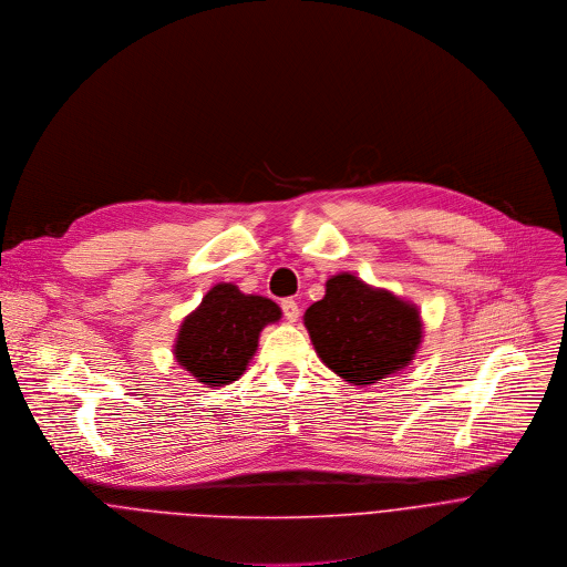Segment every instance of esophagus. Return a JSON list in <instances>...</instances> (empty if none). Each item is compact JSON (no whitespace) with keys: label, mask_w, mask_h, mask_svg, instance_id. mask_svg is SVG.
Here are the masks:
<instances>
[{"label":"esophagus","mask_w":567,"mask_h":567,"mask_svg":"<svg viewBox=\"0 0 567 567\" xmlns=\"http://www.w3.org/2000/svg\"><path fill=\"white\" fill-rule=\"evenodd\" d=\"M281 310H284V317H286L290 323L299 319V306H297L295 299H284V301H281Z\"/></svg>","instance_id":"34e87169"}]
</instances>
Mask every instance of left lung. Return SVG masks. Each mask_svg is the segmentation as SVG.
Returning a JSON list of instances; mask_svg holds the SVG:
<instances>
[{
	"label": "left lung",
	"instance_id": "8db88e82",
	"mask_svg": "<svg viewBox=\"0 0 567 567\" xmlns=\"http://www.w3.org/2000/svg\"><path fill=\"white\" fill-rule=\"evenodd\" d=\"M303 326L321 362L355 386L406 369L422 342L415 303L351 272L326 281V295L303 312Z\"/></svg>",
	"mask_w": 567,
	"mask_h": 567
}]
</instances>
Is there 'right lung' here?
Returning a JSON list of instances; mask_svg holds the SVG:
<instances>
[{
	"label": "right lung",
	"instance_id": "1",
	"mask_svg": "<svg viewBox=\"0 0 567 567\" xmlns=\"http://www.w3.org/2000/svg\"><path fill=\"white\" fill-rule=\"evenodd\" d=\"M279 319L281 308L272 299L216 284L183 319L174 358L205 386L233 384L257 353L261 330Z\"/></svg>",
	"mask_w": 567,
	"mask_h": 567
}]
</instances>
